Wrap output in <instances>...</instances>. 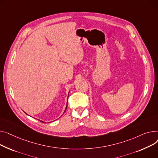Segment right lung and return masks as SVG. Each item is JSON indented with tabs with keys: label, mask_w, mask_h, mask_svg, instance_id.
Segmentation results:
<instances>
[{
	"label": "right lung",
	"mask_w": 158,
	"mask_h": 158,
	"mask_svg": "<svg viewBox=\"0 0 158 158\" xmlns=\"http://www.w3.org/2000/svg\"><path fill=\"white\" fill-rule=\"evenodd\" d=\"M69 93H68V95H69ZM67 106H68V105H66V109H65V111L66 110V109H67ZM65 111H64V112H65ZM41 122H43V123H44V122H43V121H41Z\"/></svg>",
	"instance_id": "right-lung-1"
}]
</instances>
